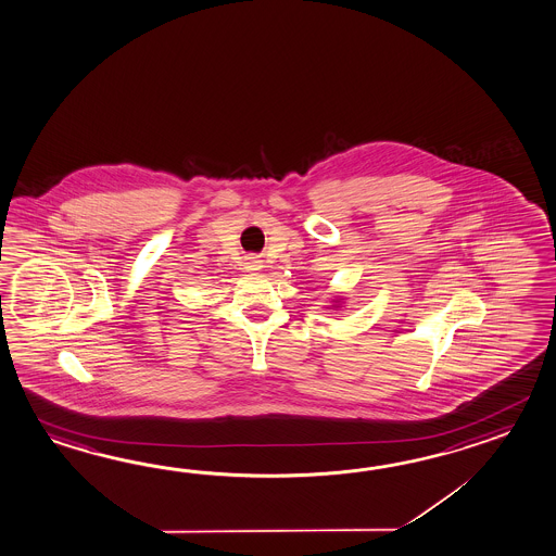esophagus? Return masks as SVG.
I'll list each match as a JSON object with an SVG mask.
<instances>
[{
  "mask_svg": "<svg viewBox=\"0 0 556 556\" xmlns=\"http://www.w3.org/2000/svg\"><path fill=\"white\" fill-rule=\"evenodd\" d=\"M245 269H248V273L261 271L263 269V261L260 257H248L245 260Z\"/></svg>",
  "mask_w": 556,
  "mask_h": 556,
  "instance_id": "obj_1",
  "label": "esophagus"
}]
</instances>
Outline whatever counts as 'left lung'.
<instances>
[{"label":"left lung","instance_id":"1","mask_svg":"<svg viewBox=\"0 0 556 556\" xmlns=\"http://www.w3.org/2000/svg\"><path fill=\"white\" fill-rule=\"evenodd\" d=\"M341 303H343V299H341V296H334L333 303H331V307L337 311V308L341 307Z\"/></svg>","mask_w":556,"mask_h":556}]
</instances>
